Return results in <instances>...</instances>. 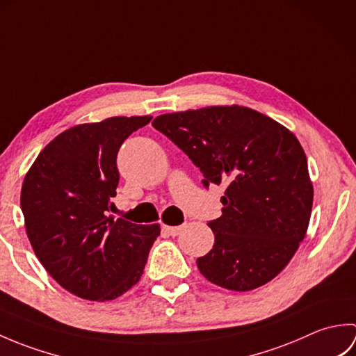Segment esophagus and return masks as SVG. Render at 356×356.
Masks as SVG:
<instances>
[{
  "label": "esophagus",
  "mask_w": 356,
  "mask_h": 356,
  "mask_svg": "<svg viewBox=\"0 0 356 356\" xmlns=\"http://www.w3.org/2000/svg\"><path fill=\"white\" fill-rule=\"evenodd\" d=\"M185 228V225H180V226H166V225H163L162 226V232H165V234H168V236H177V234L182 231Z\"/></svg>",
  "instance_id": "1"
}]
</instances>
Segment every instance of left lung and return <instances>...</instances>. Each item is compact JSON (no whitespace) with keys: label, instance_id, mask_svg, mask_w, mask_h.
<instances>
[{"label":"left lung","instance_id":"left-lung-1","mask_svg":"<svg viewBox=\"0 0 356 356\" xmlns=\"http://www.w3.org/2000/svg\"><path fill=\"white\" fill-rule=\"evenodd\" d=\"M153 127L191 159L202 184L226 185L222 217L209 220L214 246L200 274L229 291L277 277L303 241L314 188L298 139L248 107H208L162 115Z\"/></svg>","mask_w":356,"mask_h":356}]
</instances>
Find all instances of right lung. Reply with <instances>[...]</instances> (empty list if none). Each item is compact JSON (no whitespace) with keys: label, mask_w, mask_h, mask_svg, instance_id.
<instances>
[{"label":"right lung","mask_w":356,"mask_h":356,"mask_svg":"<svg viewBox=\"0 0 356 356\" xmlns=\"http://www.w3.org/2000/svg\"><path fill=\"white\" fill-rule=\"evenodd\" d=\"M151 116L110 118L73 127L29 170L21 211L33 251L64 289L92 301L115 300L139 282L159 225L115 220L118 151Z\"/></svg>","instance_id":"right-lung-1"}]
</instances>
